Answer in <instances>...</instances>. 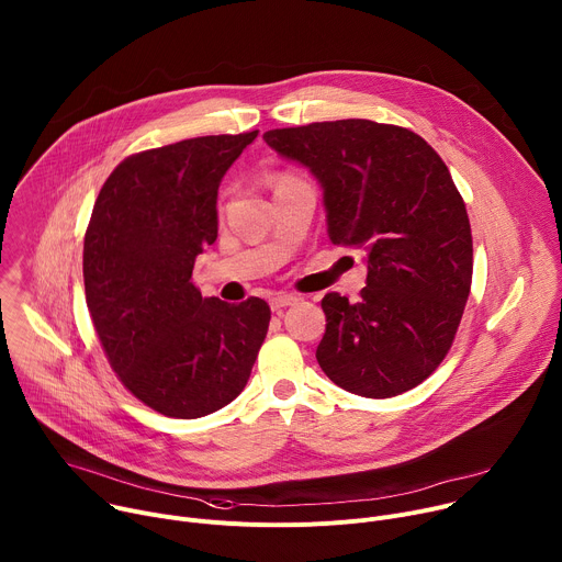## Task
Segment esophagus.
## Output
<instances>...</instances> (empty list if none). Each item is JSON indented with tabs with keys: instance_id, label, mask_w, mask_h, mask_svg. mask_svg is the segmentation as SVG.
Returning a JSON list of instances; mask_svg holds the SVG:
<instances>
[{
	"instance_id": "34e87169",
	"label": "esophagus",
	"mask_w": 562,
	"mask_h": 562,
	"mask_svg": "<svg viewBox=\"0 0 562 562\" xmlns=\"http://www.w3.org/2000/svg\"><path fill=\"white\" fill-rule=\"evenodd\" d=\"M269 302H271V308L278 311V308H284V306L295 304V302H297V295H293V293H278V295H273Z\"/></svg>"
}]
</instances>
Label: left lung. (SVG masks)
Here are the masks:
<instances>
[{"label":"left lung","instance_id":"obj_1","mask_svg":"<svg viewBox=\"0 0 562 562\" xmlns=\"http://www.w3.org/2000/svg\"><path fill=\"white\" fill-rule=\"evenodd\" d=\"M265 142L323 187L331 243L367 251L360 300L323 297L317 364L364 397L418 386L451 349L473 273L471 226L447 165L414 131L371 120L276 128Z\"/></svg>","mask_w":562,"mask_h":562}]
</instances>
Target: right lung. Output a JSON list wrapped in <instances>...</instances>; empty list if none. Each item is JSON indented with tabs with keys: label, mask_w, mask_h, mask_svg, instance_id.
Wrapping results in <instances>:
<instances>
[{
	"label": "right lung",
	"mask_w": 562,
	"mask_h": 562,
	"mask_svg": "<svg viewBox=\"0 0 562 562\" xmlns=\"http://www.w3.org/2000/svg\"><path fill=\"white\" fill-rule=\"evenodd\" d=\"M258 131L135 153L104 182L85 235L93 327L122 384L169 418H202L245 389L267 338L260 297L226 304L191 282L217 237V189Z\"/></svg>",
	"instance_id": "obj_1"
}]
</instances>
